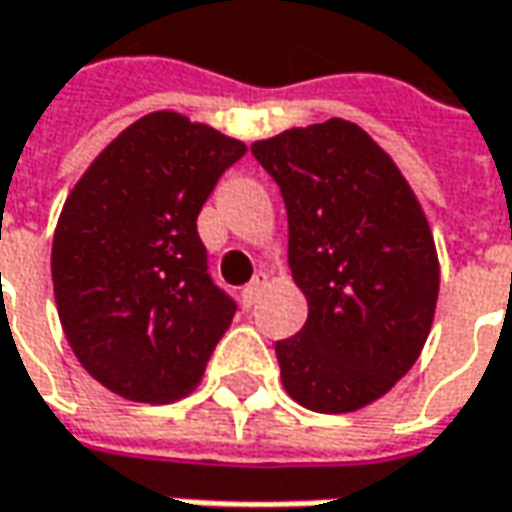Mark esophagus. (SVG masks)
<instances>
[{
  "mask_svg": "<svg viewBox=\"0 0 512 512\" xmlns=\"http://www.w3.org/2000/svg\"><path fill=\"white\" fill-rule=\"evenodd\" d=\"M264 284H267V276H264V273H256V276H253V281H250V284H245V290H242V301H245V307H253V304L259 301Z\"/></svg>",
  "mask_w": 512,
  "mask_h": 512,
  "instance_id": "esophagus-1",
  "label": "esophagus"
}]
</instances>
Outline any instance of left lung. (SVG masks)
Returning <instances> with one entry per match:
<instances>
[{
  "mask_svg": "<svg viewBox=\"0 0 512 512\" xmlns=\"http://www.w3.org/2000/svg\"><path fill=\"white\" fill-rule=\"evenodd\" d=\"M276 180L287 259L307 324L276 341L281 383L304 408L344 414L383 397L431 332L440 262L406 177L372 137L332 118L250 146Z\"/></svg>",
  "mask_w": 512,
  "mask_h": 512,
  "instance_id": "8db88e82",
  "label": "left lung"
}]
</instances>
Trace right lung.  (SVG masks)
Returning <instances> with one entry per match:
<instances>
[{
  "label": "right lung",
  "instance_id": "obj_1",
  "mask_svg": "<svg viewBox=\"0 0 512 512\" xmlns=\"http://www.w3.org/2000/svg\"><path fill=\"white\" fill-rule=\"evenodd\" d=\"M248 146L152 112L92 160L53 236V293L75 358L109 392L171 403L200 383L236 301L208 273L197 216Z\"/></svg>",
  "mask_w": 512,
  "mask_h": 512
}]
</instances>
